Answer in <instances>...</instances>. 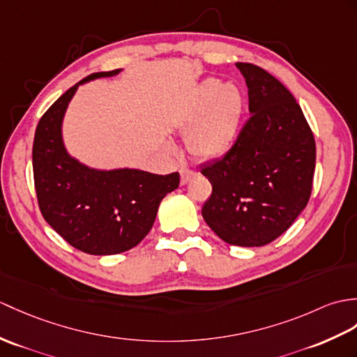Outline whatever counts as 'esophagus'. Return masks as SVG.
I'll use <instances>...</instances> for the list:
<instances>
[{"instance_id": "obj_1", "label": "esophagus", "mask_w": 357, "mask_h": 357, "mask_svg": "<svg viewBox=\"0 0 357 357\" xmlns=\"http://www.w3.org/2000/svg\"><path fill=\"white\" fill-rule=\"evenodd\" d=\"M181 184L185 185L187 182L190 181V178H192L195 175L193 170H188V169H181Z\"/></svg>"}]
</instances>
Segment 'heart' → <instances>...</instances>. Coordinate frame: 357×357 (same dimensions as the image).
<instances>
[{"mask_svg": "<svg viewBox=\"0 0 357 357\" xmlns=\"http://www.w3.org/2000/svg\"><path fill=\"white\" fill-rule=\"evenodd\" d=\"M243 115L245 94L237 84L216 77L201 82L179 119V129L188 132V152L205 161L225 156L237 144Z\"/></svg>", "mask_w": 357, "mask_h": 357, "instance_id": "heart-1", "label": "heart"}]
</instances>
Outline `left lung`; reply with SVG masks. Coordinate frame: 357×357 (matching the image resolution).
Segmentation results:
<instances>
[{"mask_svg":"<svg viewBox=\"0 0 357 357\" xmlns=\"http://www.w3.org/2000/svg\"><path fill=\"white\" fill-rule=\"evenodd\" d=\"M251 119L222 160L202 165L213 193L202 216L223 242L254 248L292 225L312 193L317 146L289 89L268 71L237 62Z\"/></svg>","mask_w":357,"mask_h":357,"instance_id":"8db88e82","label":"left lung"}]
</instances>
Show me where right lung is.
I'll return each instance as SVG.
<instances>
[{
  "instance_id": "right-lung-1",
  "label": "right lung",
  "mask_w": 357,
  "mask_h": 357,
  "mask_svg": "<svg viewBox=\"0 0 357 357\" xmlns=\"http://www.w3.org/2000/svg\"><path fill=\"white\" fill-rule=\"evenodd\" d=\"M123 70L94 73L48 107L33 141V176L44 219L71 246L91 255H112L137 246L151 231L165 195L179 187V173L94 169L68 153L62 124L80 85Z\"/></svg>"
}]
</instances>
